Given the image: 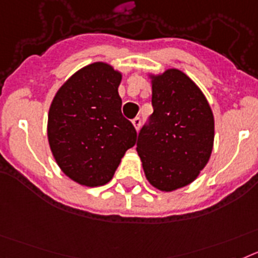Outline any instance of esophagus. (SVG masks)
I'll use <instances>...</instances> for the list:
<instances>
[{"mask_svg": "<svg viewBox=\"0 0 258 258\" xmlns=\"http://www.w3.org/2000/svg\"><path fill=\"white\" fill-rule=\"evenodd\" d=\"M132 123H134L135 128L139 131V128H140V126H142V118H140V116H136V118L132 119Z\"/></svg>", "mask_w": 258, "mask_h": 258, "instance_id": "1", "label": "esophagus"}]
</instances>
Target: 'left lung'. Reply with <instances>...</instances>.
<instances>
[{"label":"left lung","mask_w":258,"mask_h":258,"mask_svg":"<svg viewBox=\"0 0 258 258\" xmlns=\"http://www.w3.org/2000/svg\"><path fill=\"white\" fill-rule=\"evenodd\" d=\"M152 106L136 151L149 183L174 191L194 182L209 161L214 118L203 92L176 69L153 78Z\"/></svg>","instance_id":"left-lung-1"}]
</instances>
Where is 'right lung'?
<instances>
[{
  "label": "right lung",
  "mask_w": 258,
  "mask_h": 258,
  "mask_svg": "<svg viewBox=\"0 0 258 258\" xmlns=\"http://www.w3.org/2000/svg\"><path fill=\"white\" fill-rule=\"evenodd\" d=\"M120 79L109 64H88L64 83L50 105L51 153L62 171L80 184H106L136 143L135 127L120 110Z\"/></svg>",
  "instance_id": "obj_1"
}]
</instances>
